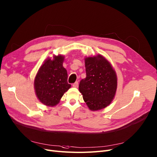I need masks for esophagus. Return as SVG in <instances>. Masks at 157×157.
I'll use <instances>...</instances> for the list:
<instances>
[{
  "label": "esophagus",
  "instance_id": "1",
  "mask_svg": "<svg viewBox=\"0 0 157 157\" xmlns=\"http://www.w3.org/2000/svg\"><path fill=\"white\" fill-rule=\"evenodd\" d=\"M72 86H73V87H75V88H78V81H76V82H75V83L72 85Z\"/></svg>",
  "mask_w": 157,
  "mask_h": 157
}]
</instances>
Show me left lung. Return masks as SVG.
<instances>
[{
  "instance_id": "1",
  "label": "left lung",
  "mask_w": 157,
  "mask_h": 157,
  "mask_svg": "<svg viewBox=\"0 0 157 157\" xmlns=\"http://www.w3.org/2000/svg\"><path fill=\"white\" fill-rule=\"evenodd\" d=\"M85 63L86 76L80 81L79 90L90 110H102L114 99L117 86L116 72L101 54L85 58Z\"/></svg>"
}]
</instances>
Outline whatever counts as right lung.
<instances>
[{
	"instance_id": "1",
	"label": "right lung",
	"mask_w": 157,
	"mask_h": 157,
	"mask_svg": "<svg viewBox=\"0 0 157 157\" xmlns=\"http://www.w3.org/2000/svg\"><path fill=\"white\" fill-rule=\"evenodd\" d=\"M65 56L59 54L47 58L40 66L34 81L38 100L44 105L54 106L71 85L67 82V71L63 66Z\"/></svg>"
}]
</instances>
